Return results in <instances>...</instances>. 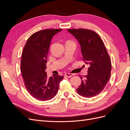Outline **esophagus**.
I'll return each mask as SVG.
<instances>
[{
    "instance_id": "34e87169",
    "label": "esophagus",
    "mask_w": 130,
    "mask_h": 130,
    "mask_svg": "<svg viewBox=\"0 0 130 130\" xmlns=\"http://www.w3.org/2000/svg\"><path fill=\"white\" fill-rule=\"evenodd\" d=\"M64 75H65L66 76H67V77H71L73 75V74H71V73H66V74H64Z\"/></svg>"
}]
</instances>
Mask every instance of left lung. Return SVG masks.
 I'll return each instance as SVG.
<instances>
[{
    "label": "left lung",
    "mask_w": 130,
    "mask_h": 130,
    "mask_svg": "<svg viewBox=\"0 0 130 130\" xmlns=\"http://www.w3.org/2000/svg\"><path fill=\"white\" fill-rule=\"evenodd\" d=\"M79 43L83 60L89 64L88 74L81 78L77 88L80 95L91 98L99 94L108 82L111 71V61L104 43L94 31L84 29H68Z\"/></svg>",
    "instance_id": "1"
}]
</instances>
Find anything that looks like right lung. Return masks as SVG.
Instances as JSON below:
<instances>
[{
    "instance_id": "right-lung-1",
    "label": "right lung",
    "mask_w": 130,
    "mask_h": 130,
    "mask_svg": "<svg viewBox=\"0 0 130 130\" xmlns=\"http://www.w3.org/2000/svg\"><path fill=\"white\" fill-rule=\"evenodd\" d=\"M62 29H45L32 34L22 54L21 70L24 85L34 98L41 101L52 99L56 94L63 76L53 74L47 77L45 70L50 42Z\"/></svg>"
}]
</instances>
